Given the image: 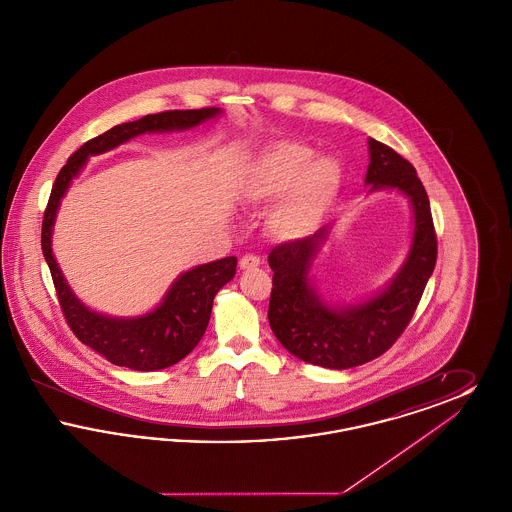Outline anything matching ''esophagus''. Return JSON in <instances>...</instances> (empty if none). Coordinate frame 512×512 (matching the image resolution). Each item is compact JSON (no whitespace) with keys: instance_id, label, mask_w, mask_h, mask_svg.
<instances>
[{"instance_id":"1","label":"esophagus","mask_w":512,"mask_h":512,"mask_svg":"<svg viewBox=\"0 0 512 512\" xmlns=\"http://www.w3.org/2000/svg\"><path fill=\"white\" fill-rule=\"evenodd\" d=\"M261 265V259L257 255H244L240 259V268L242 270H249V268H257Z\"/></svg>"}]
</instances>
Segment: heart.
<instances>
[{"instance_id": "1", "label": "heart", "mask_w": 512, "mask_h": 512, "mask_svg": "<svg viewBox=\"0 0 512 512\" xmlns=\"http://www.w3.org/2000/svg\"><path fill=\"white\" fill-rule=\"evenodd\" d=\"M341 165L330 155L295 140L263 147L247 165L242 194L251 203H280L270 215L272 230L288 240L311 234L340 194Z\"/></svg>"}]
</instances>
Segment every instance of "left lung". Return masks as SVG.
I'll return each mask as SVG.
<instances>
[{
	"label": "left lung",
	"mask_w": 512,
	"mask_h": 512,
	"mask_svg": "<svg viewBox=\"0 0 512 512\" xmlns=\"http://www.w3.org/2000/svg\"><path fill=\"white\" fill-rule=\"evenodd\" d=\"M368 159V195L393 190L405 195L413 209L409 253L382 290L355 303H330L318 292L311 270L334 224L322 226L309 238L278 245L268 255L274 272L270 328L292 355L311 365L345 370L386 353L413 318L436 267L438 240L430 199L413 165L372 138Z\"/></svg>",
	"instance_id": "8db88e82"
}]
</instances>
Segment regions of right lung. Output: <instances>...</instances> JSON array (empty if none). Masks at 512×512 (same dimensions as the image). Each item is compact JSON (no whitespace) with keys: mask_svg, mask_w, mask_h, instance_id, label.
Segmentation results:
<instances>
[{"mask_svg":"<svg viewBox=\"0 0 512 512\" xmlns=\"http://www.w3.org/2000/svg\"><path fill=\"white\" fill-rule=\"evenodd\" d=\"M219 115H222V109L207 107L165 111L146 115L138 121L122 122L76 149L55 178L42 224V251L57 290L59 305L71 330L78 340L113 365L153 372L176 365L192 353L207 330L213 299L220 288L234 278L238 259L224 257L182 272L172 282L161 303L144 315L111 317L98 313L76 297L53 255V226L61 199L69 192L74 178L86 167L90 157L107 153L142 134L192 130Z\"/></svg>","mask_w":512,"mask_h":512,"instance_id":"add662e5","label":"right lung"}]
</instances>
